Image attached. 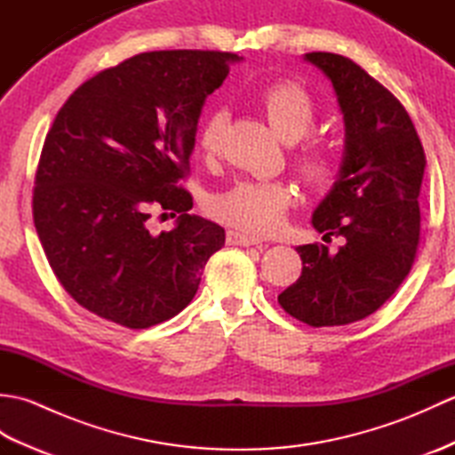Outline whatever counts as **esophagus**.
Returning a JSON list of instances; mask_svg holds the SVG:
<instances>
[{"mask_svg": "<svg viewBox=\"0 0 455 455\" xmlns=\"http://www.w3.org/2000/svg\"><path fill=\"white\" fill-rule=\"evenodd\" d=\"M227 243L233 244V246H254V244L262 243V240L256 238V236L240 235V233H236V230H228V233H227Z\"/></svg>", "mask_w": 455, "mask_h": 455, "instance_id": "obj_1", "label": "esophagus"}]
</instances>
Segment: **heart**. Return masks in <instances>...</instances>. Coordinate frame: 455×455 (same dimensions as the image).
I'll return each mask as SVG.
<instances>
[{
  "label": "heart",
  "instance_id": "obj_1",
  "mask_svg": "<svg viewBox=\"0 0 455 455\" xmlns=\"http://www.w3.org/2000/svg\"><path fill=\"white\" fill-rule=\"evenodd\" d=\"M258 108L264 111L269 127L283 142L301 140L316 121V103L303 85L297 82H275L256 95ZM228 123L227 109L211 111L203 119L197 144L205 156L220 150L222 134ZM301 173L313 186H326L338 173V154L331 144L313 140L297 156ZM293 196L287 186L277 181L244 180L227 191L217 193L209 203V212L228 227L244 233L267 235L282 225Z\"/></svg>",
  "mask_w": 455,
  "mask_h": 455
}]
</instances>
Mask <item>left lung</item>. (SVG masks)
Masks as SVG:
<instances>
[{
    "label": "left lung",
    "mask_w": 455,
    "mask_h": 455,
    "mask_svg": "<svg viewBox=\"0 0 455 455\" xmlns=\"http://www.w3.org/2000/svg\"><path fill=\"white\" fill-rule=\"evenodd\" d=\"M303 58L331 80L344 115L340 170L311 219L344 244L299 246L301 277L277 301L308 326H342L375 313L411 272L427 156L401 101L363 68L332 52Z\"/></svg>",
    "instance_id": "left-lung-1"
}]
</instances>
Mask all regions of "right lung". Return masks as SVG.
Instances as JSON below:
<instances>
[{
    "instance_id": "obj_1",
    "label": "right lung",
    "mask_w": 455,
    "mask_h": 455,
    "mask_svg": "<svg viewBox=\"0 0 455 455\" xmlns=\"http://www.w3.org/2000/svg\"><path fill=\"white\" fill-rule=\"evenodd\" d=\"M240 60L215 51L142 52L82 84L58 111L33 217L54 275L84 308L148 328L196 297L225 228L189 215L193 199L178 181L205 100ZM152 206L180 212L170 234L148 230Z\"/></svg>"
}]
</instances>
